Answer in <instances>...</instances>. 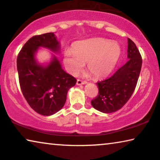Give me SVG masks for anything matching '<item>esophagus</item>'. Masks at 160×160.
Listing matches in <instances>:
<instances>
[{
    "mask_svg": "<svg viewBox=\"0 0 160 160\" xmlns=\"http://www.w3.org/2000/svg\"><path fill=\"white\" fill-rule=\"evenodd\" d=\"M86 83H87L86 81H83V80H77V85H85V84H86Z\"/></svg>",
    "mask_w": 160,
    "mask_h": 160,
    "instance_id": "1",
    "label": "esophagus"
}]
</instances>
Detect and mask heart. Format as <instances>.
I'll list each match as a JSON object with an SVG mask.
<instances>
[{"instance_id":"1","label":"heart","mask_w":160,"mask_h":160,"mask_svg":"<svg viewBox=\"0 0 160 160\" xmlns=\"http://www.w3.org/2000/svg\"><path fill=\"white\" fill-rule=\"evenodd\" d=\"M121 54L118 43L109 40H83L74 44L73 49L64 51V62L67 69L73 75L79 74L88 62V69L95 78L107 76L118 64Z\"/></svg>"}]
</instances>
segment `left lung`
Returning <instances> with one entry per match:
<instances>
[{
	"mask_svg": "<svg viewBox=\"0 0 160 160\" xmlns=\"http://www.w3.org/2000/svg\"><path fill=\"white\" fill-rule=\"evenodd\" d=\"M127 62L107 79L98 82V94L91 101L93 108L103 113L120 109L131 97L138 82L142 58L136 44L128 38Z\"/></svg>",
	"mask_w": 160,
	"mask_h": 160,
	"instance_id": "1",
	"label": "left lung"
}]
</instances>
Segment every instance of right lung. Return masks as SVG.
Wrapping results in <instances>:
<instances>
[{
	"label": "right lung",
	"instance_id": "1",
	"mask_svg": "<svg viewBox=\"0 0 160 160\" xmlns=\"http://www.w3.org/2000/svg\"><path fill=\"white\" fill-rule=\"evenodd\" d=\"M39 47L59 52L60 45L53 32L35 35L19 53L17 65L20 88L28 104L38 114L50 116L64 107L67 94L77 82L62 68L53 56L46 66L37 62L35 54Z\"/></svg>",
	"mask_w": 160,
	"mask_h": 160
}]
</instances>
